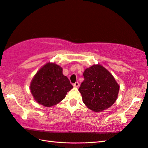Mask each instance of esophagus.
Returning <instances> with one entry per match:
<instances>
[{
    "instance_id": "obj_1",
    "label": "esophagus",
    "mask_w": 148,
    "mask_h": 148,
    "mask_svg": "<svg viewBox=\"0 0 148 148\" xmlns=\"http://www.w3.org/2000/svg\"><path fill=\"white\" fill-rule=\"evenodd\" d=\"M73 86H74V87H78V86H79V83L77 82H76V83L74 84Z\"/></svg>"
}]
</instances>
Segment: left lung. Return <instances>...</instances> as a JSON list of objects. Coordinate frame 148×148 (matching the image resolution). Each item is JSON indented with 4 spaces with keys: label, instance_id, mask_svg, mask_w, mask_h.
<instances>
[{
    "label": "left lung",
    "instance_id": "8db88e82",
    "mask_svg": "<svg viewBox=\"0 0 148 148\" xmlns=\"http://www.w3.org/2000/svg\"><path fill=\"white\" fill-rule=\"evenodd\" d=\"M84 81L79 88L85 105L99 112L110 107L117 98L119 86L114 76L100 65H94L83 72Z\"/></svg>",
    "mask_w": 148,
    "mask_h": 148
}]
</instances>
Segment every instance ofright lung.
Segmentation results:
<instances>
[{"label":"right lung","mask_w":148,"mask_h":148,"mask_svg":"<svg viewBox=\"0 0 148 148\" xmlns=\"http://www.w3.org/2000/svg\"><path fill=\"white\" fill-rule=\"evenodd\" d=\"M62 68L48 63L40 69L31 83V94L37 103L46 107L56 105L73 88Z\"/></svg>","instance_id":"1"}]
</instances>
